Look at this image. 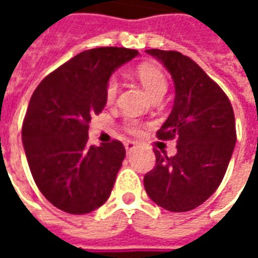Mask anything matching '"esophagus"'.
<instances>
[{"label": "esophagus", "mask_w": 258, "mask_h": 258, "mask_svg": "<svg viewBox=\"0 0 258 258\" xmlns=\"http://www.w3.org/2000/svg\"><path fill=\"white\" fill-rule=\"evenodd\" d=\"M124 146H125V151L128 152H133L137 148V144H135L134 141H125V144H124Z\"/></svg>", "instance_id": "obj_1"}]
</instances>
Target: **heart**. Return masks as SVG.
Returning a JSON list of instances; mask_svg holds the SVG:
<instances>
[{"label": "heart", "instance_id": "1", "mask_svg": "<svg viewBox=\"0 0 258 258\" xmlns=\"http://www.w3.org/2000/svg\"><path fill=\"white\" fill-rule=\"evenodd\" d=\"M137 76H138L142 85L145 87L153 98H162L167 92V79H166V76L162 70L156 66L149 63L140 64L137 69ZM118 88H120V84H118V80L116 77H110L107 80L106 87H105V98H106L107 103H113L116 101ZM125 130L128 133L137 134V133H140V123L134 118H127Z\"/></svg>", "mask_w": 258, "mask_h": 258}]
</instances>
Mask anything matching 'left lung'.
<instances>
[{"instance_id":"1","label":"left lung","mask_w":258,"mask_h":258,"mask_svg":"<svg viewBox=\"0 0 258 258\" xmlns=\"http://www.w3.org/2000/svg\"><path fill=\"white\" fill-rule=\"evenodd\" d=\"M175 85L173 110L156 135L177 138V155L155 149L156 166L144 177L146 194L166 210L196 209L216 192L232 156L236 128L225 92L192 59L177 51L148 49Z\"/></svg>"}]
</instances>
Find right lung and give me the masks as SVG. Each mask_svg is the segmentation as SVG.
I'll use <instances>...</instances> for the list:
<instances>
[{"instance_id": "1", "label": "right lung", "mask_w": 258, "mask_h": 258, "mask_svg": "<svg viewBox=\"0 0 258 258\" xmlns=\"http://www.w3.org/2000/svg\"><path fill=\"white\" fill-rule=\"evenodd\" d=\"M138 55L102 47L76 55L33 92L22 125L31 175L48 202L69 214H87L110 196L125 156L120 141L88 145V123L106 105L110 74Z\"/></svg>"}]
</instances>
